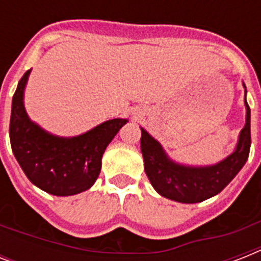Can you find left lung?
I'll return each mask as SVG.
<instances>
[{
	"label": "left lung",
	"instance_id": "left-lung-1",
	"mask_svg": "<svg viewBox=\"0 0 261 261\" xmlns=\"http://www.w3.org/2000/svg\"><path fill=\"white\" fill-rule=\"evenodd\" d=\"M247 93V90H245ZM247 107L245 126L240 133L236 150L210 167H187L172 161L163 146L141 127V151L151 186L164 198L180 203H199L219 194L241 171L251 149V108Z\"/></svg>",
	"mask_w": 261,
	"mask_h": 261
}]
</instances>
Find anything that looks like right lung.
Instances as JSON below:
<instances>
[{
	"label": "right lung",
	"instance_id": "add662e5",
	"mask_svg": "<svg viewBox=\"0 0 261 261\" xmlns=\"http://www.w3.org/2000/svg\"><path fill=\"white\" fill-rule=\"evenodd\" d=\"M30 73L18 81L12 100L9 137L14 157L30 181L48 194L69 196L89 190L100 174L107 146L128 120H107L73 138L55 137L27 115L24 88Z\"/></svg>",
	"mask_w": 261,
	"mask_h": 261
}]
</instances>
